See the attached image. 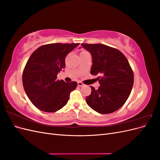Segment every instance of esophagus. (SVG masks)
<instances>
[{
    "mask_svg": "<svg viewBox=\"0 0 160 160\" xmlns=\"http://www.w3.org/2000/svg\"><path fill=\"white\" fill-rule=\"evenodd\" d=\"M77 85H78V86H79V87H82V86L84 85V84L81 81H79L78 83H77Z\"/></svg>",
    "mask_w": 160,
    "mask_h": 160,
    "instance_id": "34e87169",
    "label": "esophagus"
}]
</instances>
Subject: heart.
<instances>
[{"label":"heart","instance_id":"b5f03b06","mask_svg":"<svg viewBox=\"0 0 160 160\" xmlns=\"http://www.w3.org/2000/svg\"><path fill=\"white\" fill-rule=\"evenodd\" d=\"M87 52V51H82L81 53H82V52Z\"/></svg>","mask_w":160,"mask_h":160}]
</instances>
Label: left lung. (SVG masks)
<instances>
[{
    "mask_svg": "<svg viewBox=\"0 0 160 160\" xmlns=\"http://www.w3.org/2000/svg\"><path fill=\"white\" fill-rule=\"evenodd\" d=\"M81 46L92 56L91 74L101 75L98 89L91 86L86 102L97 112L108 114L118 110L128 99L133 85V72L127 58L120 51L103 44Z\"/></svg>",
    "mask_w": 160,
    "mask_h": 160,
    "instance_id": "1",
    "label": "left lung"
}]
</instances>
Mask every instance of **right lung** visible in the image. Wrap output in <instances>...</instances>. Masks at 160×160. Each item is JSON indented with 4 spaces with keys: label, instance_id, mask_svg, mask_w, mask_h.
Masks as SVG:
<instances>
[{
    "label": "right lung",
    "instance_id": "right-lung-1",
    "mask_svg": "<svg viewBox=\"0 0 160 160\" xmlns=\"http://www.w3.org/2000/svg\"><path fill=\"white\" fill-rule=\"evenodd\" d=\"M79 43H52L32 52L22 73L24 89L32 104L45 112H55L68 102L70 93L77 86L72 81L57 80L65 67V57Z\"/></svg>",
    "mask_w": 160,
    "mask_h": 160
}]
</instances>
